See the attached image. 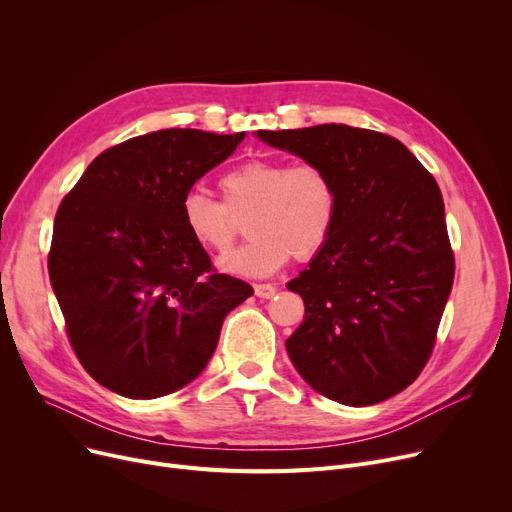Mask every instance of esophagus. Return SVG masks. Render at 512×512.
Segmentation results:
<instances>
[{"instance_id": "obj_1", "label": "esophagus", "mask_w": 512, "mask_h": 512, "mask_svg": "<svg viewBox=\"0 0 512 512\" xmlns=\"http://www.w3.org/2000/svg\"><path fill=\"white\" fill-rule=\"evenodd\" d=\"M278 292V288H276V284H255V294L259 299H272L274 294Z\"/></svg>"}]
</instances>
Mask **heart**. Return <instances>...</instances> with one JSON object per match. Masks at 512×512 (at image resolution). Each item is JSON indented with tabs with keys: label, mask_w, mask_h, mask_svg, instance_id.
Masks as SVG:
<instances>
[{
	"label": "heart",
	"mask_w": 512,
	"mask_h": 512,
	"mask_svg": "<svg viewBox=\"0 0 512 512\" xmlns=\"http://www.w3.org/2000/svg\"><path fill=\"white\" fill-rule=\"evenodd\" d=\"M222 201L201 188L186 191L180 218L191 238L207 251L224 253L247 220L251 240L220 257L224 272L267 276L292 257L309 261L332 238L340 215V191L319 161L249 159L220 178Z\"/></svg>",
	"instance_id": "heart-1"
}]
</instances>
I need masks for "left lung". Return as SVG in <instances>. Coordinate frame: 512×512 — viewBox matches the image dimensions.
<instances>
[{"instance_id": "8db88e82", "label": "left lung", "mask_w": 512, "mask_h": 512, "mask_svg": "<svg viewBox=\"0 0 512 512\" xmlns=\"http://www.w3.org/2000/svg\"><path fill=\"white\" fill-rule=\"evenodd\" d=\"M267 145L326 166L338 224L288 290L305 319L288 340L303 380L342 405L367 407L411 386L432 357L454 280L436 178L398 139L346 124L257 130Z\"/></svg>"}]
</instances>
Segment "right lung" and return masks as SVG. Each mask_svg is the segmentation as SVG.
Segmentation results:
<instances>
[{
  "instance_id": "1",
  "label": "right lung",
  "mask_w": 512,
  "mask_h": 512,
  "mask_svg": "<svg viewBox=\"0 0 512 512\" xmlns=\"http://www.w3.org/2000/svg\"><path fill=\"white\" fill-rule=\"evenodd\" d=\"M245 132L166 128L99 153L62 199L47 257L68 340L95 382L157 398L193 382L253 288L218 274L180 203Z\"/></svg>"
}]
</instances>
